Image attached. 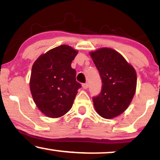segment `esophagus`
<instances>
[{"instance_id": "obj_1", "label": "esophagus", "mask_w": 160, "mask_h": 160, "mask_svg": "<svg viewBox=\"0 0 160 160\" xmlns=\"http://www.w3.org/2000/svg\"><path fill=\"white\" fill-rule=\"evenodd\" d=\"M82 88H84V89H86V88H88V83H82Z\"/></svg>"}]
</instances>
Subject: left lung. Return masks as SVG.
I'll use <instances>...</instances> for the list:
<instances>
[{
	"label": "left lung",
	"mask_w": 160,
	"mask_h": 160,
	"mask_svg": "<svg viewBox=\"0 0 160 160\" xmlns=\"http://www.w3.org/2000/svg\"><path fill=\"white\" fill-rule=\"evenodd\" d=\"M102 80L99 95L93 98L97 112L104 118L118 116L128 109L136 93V70L115 50L102 48L89 53Z\"/></svg>",
	"instance_id": "left-lung-1"
}]
</instances>
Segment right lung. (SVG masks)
<instances>
[{"instance_id":"obj_1","label":"right lung","mask_w":160,"mask_h":160,"mask_svg":"<svg viewBox=\"0 0 160 160\" xmlns=\"http://www.w3.org/2000/svg\"><path fill=\"white\" fill-rule=\"evenodd\" d=\"M78 51L62 45L42 54L32 67L30 88L36 107L46 116L59 118L72 107L78 90L72 60Z\"/></svg>"}]
</instances>
